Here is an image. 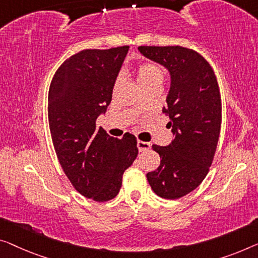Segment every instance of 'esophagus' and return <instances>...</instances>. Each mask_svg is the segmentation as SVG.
Wrapping results in <instances>:
<instances>
[{
	"label": "esophagus",
	"mask_w": 258,
	"mask_h": 258,
	"mask_svg": "<svg viewBox=\"0 0 258 258\" xmlns=\"http://www.w3.org/2000/svg\"><path fill=\"white\" fill-rule=\"evenodd\" d=\"M137 146H138V149H139V152L147 151V149L151 148V144H149V142H145L141 140H138Z\"/></svg>",
	"instance_id": "34e87169"
}]
</instances>
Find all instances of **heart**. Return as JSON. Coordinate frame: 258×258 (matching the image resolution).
I'll list each match as a JSON object with an SVG mask.
<instances>
[{"mask_svg":"<svg viewBox=\"0 0 258 258\" xmlns=\"http://www.w3.org/2000/svg\"><path fill=\"white\" fill-rule=\"evenodd\" d=\"M136 78L141 89L161 87L163 83V72L155 63L144 62L136 68Z\"/></svg>","mask_w":258,"mask_h":258,"instance_id":"b5f03b06","label":"heart"}]
</instances>
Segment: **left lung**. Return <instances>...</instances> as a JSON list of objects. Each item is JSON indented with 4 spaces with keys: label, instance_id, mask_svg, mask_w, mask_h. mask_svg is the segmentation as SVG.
Instances as JSON below:
<instances>
[{
    "label": "left lung",
    "instance_id": "left-lung-1",
    "mask_svg": "<svg viewBox=\"0 0 258 258\" xmlns=\"http://www.w3.org/2000/svg\"><path fill=\"white\" fill-rule=\"evenodd\" d=\"M142 55L162 64L170 74L163 113L170 118L174 140L166 147L153 145L161 163L147 174L153 191L178 199L194 191L212 164L221 127V97L210 63L182 46H140Z\"/></svg>",
    "mask_w": 258,
    "mask_h": 258
}]
</instances>
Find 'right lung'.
<instances>
[{"instance_id":"add662e5","label":"right lung","mask_w":258,"mask_h":258,"mask_svg":"<svg viewBox=\"0 0 258 258\" xmlns=\"http://www.w3.org/2000/svg\"><path fill=\"white\" fill-rule=\"evenodd\" d=\"M127 52L128 46L83 49L57 68L49 86L48 122L57 160L76 191L95 202L116 197L138 155L133 134L116 139L96 127Z\"/></svg>"}]
</instances>
